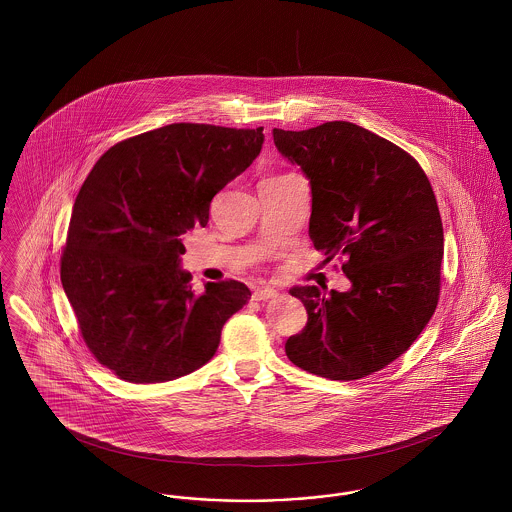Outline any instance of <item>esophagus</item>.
Instances as JSON below:
<instances>
[{
  "instance_id": "esophagus-1",
  "label": "esophagus",
  "mask_w": 512,
  "mask_h": 512,
  "mask_svg": "<svg viewBox=\"0 0 512 512\" xmlns=\"http://www.w3.org/2000/svg\"><path fill=\"white\" fill-rule=\"evenodd\" d=\"M276 295H278V292L274 288H259V290H255V293H253V297L257 301H267V299H272Z\"/></svg>"
}]
</instances>
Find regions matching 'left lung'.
Instances as JSON below:
<instances>
[{
  "instance_id": "left-lung-1",
  "label": "left lung",
  "mask_w": 512,
  "mask_h": 512,
  "mask_svg": "<svg viewBox=\"0 0 512 512\" xmlns=\"http://www.w3.org/2000/svg\"><path fill=\"white\" fill-rule=\"evenodd\" d=\"M311 184L309 236L326 261L345 257L347 292L293 288L307 326L286 341L293 365L359 380L401 357L436 311L443 226L430 180L401 147L353 122L272 130Z\"/></svg>"
}]
</instances>
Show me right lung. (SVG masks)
<instances>
[{
  "label": "right lung",
  "instance_id": "right-lung-1",
  "mask_svg": "<svg viewBox=\"0 0 512 512\" xmlns=\"http://www.w3.org/2000/svg\"><path fill=\"white\" fill-rule=\"evenodd\" d=\"M263 128L174 122L99 157L74 201L61 282L99 363L132 384L186 376L217 353L251 297L236 282L195 293L182 236L261 153Z\"/></svg>",
  "mask_w": 512,
  "mask_h": 512
}]
</instances>
